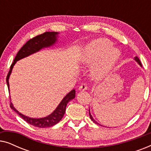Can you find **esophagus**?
I'll use <instances>...</instances> for the list:
<instances>
[{
    "mask_svg": "<svg viewBox=\"0 0 151 151\" xmlns=\"http://www.w3.org/2000/svg\"><path fill=\"white\" fill-rule=\"evenodd\" d=\"M88 89V86L86 84H82L81 86L79 87V90L81 91H86Z\"/></svg>",
    "mask_w": 151,
    "mask_h": 151,
    "instance_id": "obj_1",
    "label": "esophagus"
}]
</instances>
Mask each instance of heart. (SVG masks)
Here are the masks:
<instances>
[{"instance_id":"b5f03b06","label":"heart","mask_w":151,"mask_h":151,"mask_svg":"<svg viewBox=\"0 0 151 151\" xmlns=\"http://www.w3.org/2000/svg\"><path fill=\"white\" fill-rule=\"evenodd\" d=\"M113 43L106 38H98L88 43L82 52V64L92 65L91 73L97 80L102 79L108 76L116 65L120 53Z\"/></svg>"}]
</instances>
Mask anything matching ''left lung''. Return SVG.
I'll return each instance as SVG.
<instances>
[{"mask_svg": "<svg viewBox=\"0 0 151 151\" xmlns=\"http://www.w3.org/2000/svg\"><path fill=\"white\" fill-rule=\"evenodd\" d=\"M134 59H135V60L136 61V62H137V63H138V64H139V65H140V66H141V67H142V63H141V62H140V60H139V58H138L137 57V56H136V57H135V58H134ZM88 113H89V115H90V118H91V120L93 121V122L94 123H96V124H99V125H100V124H99V123H98V122H97L96 121V120H95V119H93V117H92V115H91V113H90V109H89V111H88ZM101 126H102V125H101Z\"/></svg>", "mask_w": 151, "mask_h": 151, "instance_id": "1", "label": "left lung"}]
</instances>
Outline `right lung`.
Here are the masks:
<instances>
[{"label":"right lung","mask_w":151,"mask_h":151,"mask_svg":"<svg viewBox=\"0 0 151 151\" xmlns=\"http://www.w3.org/2000/svg\"><path fill=\"white\" fill-rule=\"evenodd\" d=\"M58 35V33L55 32H45L44 34L38 35L34 38L30 39L28 40L22 48L18 51L16 56L14 60V63L12 64L10 67V70L9 71L6 78L7 81V84L8 90L9 93V76L12 73V69H13L14 65L20 59L24 58L27 57L29 55L33 54V53L38 52L43 48L46 47H49L52 46L57 41V37ZM76 96V91L73 89L69 93L66 95V96L63 99L60 103L57 106V108L55 109L54 111L48 116L42 117V118H32L27 116H25L24 115H22L19 111L16 110L14 108V106L12 104V103H10V107L12 109L15 111L16 113H18L24 121L27 122L28 124H30L31 125L34 126L38 128H46V127H53V125L56 124L63 118L64 115H65L66 111V106L69 101L75 98Z\"/></svg>","instance_id":"obj_1"}]
</instances>
